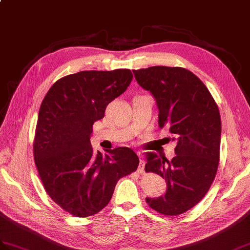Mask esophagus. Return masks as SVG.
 Wrapping results in <instances>:
<instances>
[{"label": "esophagus", "mask_w": 250, "mask_h": 250, "mask_svg": "<svg viewBox=\"0 0 250 250\" xmlns=\"http://www.w3.org/2000/svg\"><path fill=\"white\" fill-rule=\"evenodd\" d=\"M137 154H138L139 158H141V153L138 152ZM145 164H146V163H145L144 160L139 161V166H138V172H139V173H144V172H145Z\"/></svg>", "instance_id": "esophagus-1"}]
</instances>
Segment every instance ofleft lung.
Listing matches in <instances>:
<instances>
[{
	"instance_id": "left-lung-1",
	"label": "left lung",
	"mask_w": 250,
	"mask_h": 250,
	"mask_svg": "<svg viewBox=\"0 0 250 250\" xmlns=\"http://www.w3.org/2000/svg\"><path fill=\"white\" fill-rule=\"evenodd\" d=\"M133 73L155 98L160 129L167 126L177 138L171 161L156 154L148 158L145 170L165 179L167 189L146 201L160 214L177 216L204 198L216 176L222 133L218 106L201 80L184 68L154 66Z\"/></svg>"
}]
</instances>
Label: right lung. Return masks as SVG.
<instances>
[{
  "label": "right lung",
  "mask_w": 250,
  "mask_h": 250,
  "mask_svg": "<svg viewBox=\"0 0 250 250\" xmlns=\"http://www.w3.org/2000/svg\"><path fill=\"white\" fill-rule=\"evenodd\" d=\"M132 79L129 69L69 74L51 86L40 105L35 164L46 194L75 217L100 212L118 180L137 169L139 160L132 149L118 147L102 154L90 144L94 123Z\"/></svg>",
  "instance_id": "add662e5"
}]
</instances>
